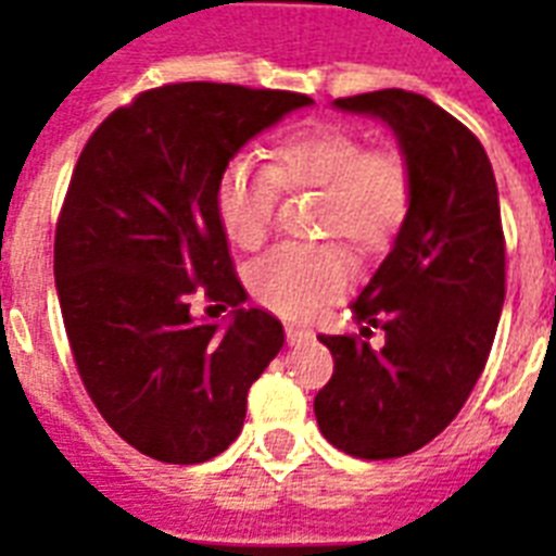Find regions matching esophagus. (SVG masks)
Listing matches in <instances>:
<instances>
[{
    "label": "esophagus",
    "instance_id": "obj_1",
    "mask_svg": "<svg viewBox=\"0 0 556 556\" xmlns=\"http://www.w3.org/2000/svg\"><path fill=\"white\" fill-rule=\"evenodd\" d=\"M283 334H287V343H290V346H299V343H305V340L314 338V331H311V328L293 326V323H287V326H283Z\"/></svg>",
    "mask_w": 556,
    "mask_h": 556
}]
</instances>
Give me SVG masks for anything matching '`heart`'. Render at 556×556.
<instances>
[{"mask_svg":"<svg viewBox=\"0 0 556 556\" xmlns=\"http://www.w3.org/2000/svg\"><path fill=\"white\" fill-rule=\"evenodd\" d=\"M281 192H319V237L346 239L355 254L370 257L406 225L415 177L406 153L367 148L343 127H305L283 136L269 153V168L245 156L230 160L216 180V213L239 249H261L278 216ZM346 251L326 245H281L249 269V290L261 305L283 317H311L350 283Z\"/></svg>","mask_w":556,"mask_h":556,"instance_id":"obj_1","label":"heart"}]
</instances>
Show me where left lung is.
I'll return each mask as SVG.
<instances>
[{
	"instance_id": "8db88e82",
	"label": "left lung",
	"mask_w": 556,
	"mask_h": 556,
	"mask_svg": "<svg viewBox=\"0 0 556 556\" xmlns=\"http://www.w3.org/2000/svg\"><path fill=\"white\" fill-rule=\"evenodd\" d=\"M334 106L391 124L415 198L406 225L352 317L358 334H323L334 372L314 400L319 432L358 459H396L435 439L480 379L506 295V239L492 162L471 129L403 88Z\"/></svg>"
}]
</instances>
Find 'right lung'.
<instances>
[{
    "label": "right lung",
    "instance_id": "obj_1",
    "mask_svg": "<svg viewBox=\"0 0 556 556\" xmlns=\"http://www.w3.org/2000/svg\"><path fill=\"white\" fill-rule=\"evenodd\" d=\"M311 97L174 83L132 97L91 132L55 225V290L85 391L121 439L198 465L239 435L249 388L283 346L281 323L239 307L216 180L242 144ZM237 306L228 329L191 295Z\"/></svg>",
    "mask_w": 556,
    "mask_h": 556
}]
</instances>
